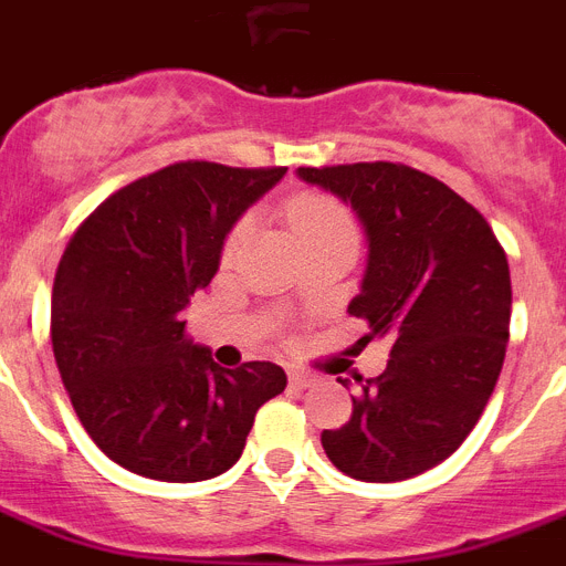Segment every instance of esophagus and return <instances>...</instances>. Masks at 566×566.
Listing matches in <instances>:
<instances>
[{
  "label": "esophagus",
  "instance_id": "1",
  "mask_svg": "<svg viewBox=\"0 0 566 566\" xmlns=\"http://www.w3.org/2000/svg\"><path fill=\"white\" fill-rule=\"evenodd\" d=\"M290 385L296 387V390H307V387L316 385V376H311V373H302V370H293L290 373Z\"/></svg>",
  "mask_w": 566,
  "mask_h": 566
}]
</instances>
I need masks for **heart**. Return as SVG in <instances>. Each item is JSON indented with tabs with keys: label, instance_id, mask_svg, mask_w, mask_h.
<instances>
[{
	"label": "heart",
	"instance_id": "1",
	"mask_svg": "<svg viewBox=\"0 0 566 566\" xmlns=\"http://www.w3.org/2000/svg\"><path fill=\"white\" fill-rule=\"evenodd\" d=\"M287 219L290 224L296 228L298 239H302L304 244L316 242V239H331V235H353V239H356V224H353L350 210L327 193L296 196V199L287 205ZM248 228V219L233 224V230H230L228 239H224V259H230V255L235 253V248L242 244Z\"/></svg>",
	"mask_w": 566,
	"mask_h": 566
}]
</instances>
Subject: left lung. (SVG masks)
I'll use <instances>...</instances> for the list:
<instances>
[{
	"instance_id": "8db88e82",
	"label": "left lung",
	"mask_w": 566,
	"mask_h": 566,
	"mask_svg": "<svg viewBox=\"0 0 566 566\" xmlns=\"http://www.w3.org/2000/svg\"><path fill=\"white\" fill-rule=\"evenodd\" d=\"M350 201L367 270L347 313L390 344L350 421L322 432L327 459L358 481H405L453 455L488 407L510 338L507 253L488 219L444 181L392 161L298 167ZM344 385V381H342Z\"/></svg>"
}]
</instances>
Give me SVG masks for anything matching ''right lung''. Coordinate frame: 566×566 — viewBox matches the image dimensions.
Here are the masks:
<instances>
[{"instance_id": "add662e5", "label": "right lung", "mask_w": 566, "mask_h": 566, "mask_svg": "<svg viewBox=\"0 0 566 566\" xmlns=\"http://www.w3.org/2000/svg\"><path fill=\"white\" fill-rule=\"evenodd\" d=\"M284 170L176 161L107 196L71 235L53 279V356L93 444L130 473H224L255 410L287 385L270 361L219 367L181 316L235 219Z\"/></svg>"}]
</instances>
